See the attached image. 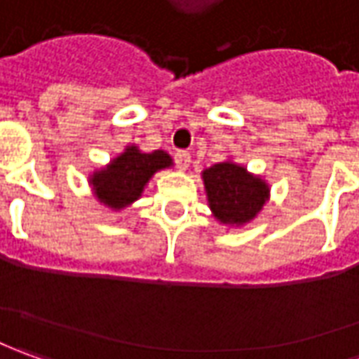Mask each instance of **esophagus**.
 Masks as SVG:
<instances>
[{"label":"esophagus","instance_id":"1","mask_svg":"<svg viewBox=\"0 0 359 359\" xmlns=\"http://www.w3.org/2000/svg\"><path fill=\"white\" fill-rule=\"evenodd\" d=\"M175 161H177L179 169L187 170L190 165V153L189 151H177V153H175Z\"/></svg>","mask_w":359,"mask_h":359}]
</instances>
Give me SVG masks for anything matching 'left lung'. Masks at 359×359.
I'll return each instance as SVG.
<instances>
[{
  "label": "left lung",
  "instance_id": "left-lung-1",
  "mask_svg": "<svg viewBox=\"0 0 359 359\" xmlns=\"http://www.w3.org/2000/svg\"><path fill=\"white\" fill-rule=\"evenodd\" d=\"M208 206L216 220L230 226L251 222L269 200V187L262 177L231 161L212 165L202 172Z\"/></svg>",
  "mask_w": 359,
  "mask_h": 359
}]
</instances>
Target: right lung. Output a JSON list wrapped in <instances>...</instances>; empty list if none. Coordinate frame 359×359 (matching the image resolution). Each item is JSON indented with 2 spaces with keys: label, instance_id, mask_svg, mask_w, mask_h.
Returning a JSON list of instances; mask_svg holds the SVG:
<instances>
[{
  "label": "right lung",
  "instance_id": "1",
  "mask_svg": "<svg viewBox=\"0 0 359 359\" xmlns=\"http://www.w3.org/2000/svg\"><path fill=\"white\" fill-rule=\"evenodd\" d=\"M170 165V155L161 149L153 153H141L135 145H129L109 165L90 175V184L104 206L121 210L141 196L145 184L157 170L169 169Z\"/></svg>",
  "mask_w": 359,
  "mask_h": 359
}]
</instances>
